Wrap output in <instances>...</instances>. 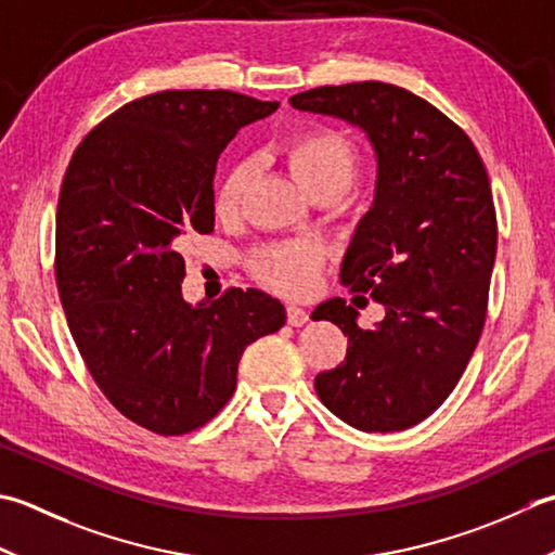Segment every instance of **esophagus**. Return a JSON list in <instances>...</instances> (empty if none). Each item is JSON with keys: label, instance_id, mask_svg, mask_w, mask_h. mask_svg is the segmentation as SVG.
Returning a JSON list of instances; mask_svg holds the SVG:
<instances>
[{"label": "esophagus", "instance_id": "34e87169", "mask_svg": "<svg viewBox=\"0 0 555 555\" xmlns=\"http://www.w3.org/2000/svg\"><path fill=\"white\" fill-rule=\"evenodd\" d=\"M286 320H288L291 327H302V324L310 320V314H308V310H302L298 306H288L286 308Z\"/></svg>", "mask_w": 555, "mask_h": 555}]
</instances>
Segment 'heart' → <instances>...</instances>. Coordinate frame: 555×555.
<instances>
[{
  "label": "heart",
  "instance_id": "1",
  "mask_svg": "<svg viewBox=\"0 0 555 555\" xmlns=\"http://www.w3.org/2000/svg\"><path fill=\"white\" fill-rule=\"evenodd\" d=\"M281 158L302 190L312 197L318 194H341L356 178L358 156L349 139L330 127H312L288 137L279 149ZM255 168L249 160H237L225 170L216 188V214L221 219H233L241 214L245 194L253 184ZM322 253L318 245L271 247L255 257L259 279L286 293H302L312 284Z\"/></svg>",
  "mask_w": 555,
  "mask_h": 555
}]
</instances>
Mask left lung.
<instances>
[{"label":"left lung","instance_id":"1","mask_svg":"<svg viewBox=\"0 0 555 555\" xmlns=\"http://www.w3.org/2000/svg\"><path fill=\"white\" fill-rule=\"evenodd\" d=\"M291 105L361 127L377 156L375 199L339 276L383 302L385 320L361 330L344 298L314 308L312 320L349 336L346 358L314 389L358 430L411 428L450 397L486 322L498 247L486 166L462 127L392 83L320 86Z\"/></svg>","mask_w":555,"mask_h":555}]
</instances>
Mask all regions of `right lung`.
Returning a JSON list of instances; mask_svg holds the SVG:
<instances>
[{"label":"right lung","mask_w":555,"mask_h":555,"mask_svg":"<svg viewBox=\"0 0 555 555\" xmlns=\"http://www.w3.org/2000/svg\"><path fill=\"white\" fill-rule=\"evenodd\" d=\"M276 101L158 91L93 127L64 172L54 279L69 332L119 414L158 436L204 426L235 392L237 363L286 310L257 288L182 300L184 235L214 231L216 160Z\"/></svg>","instance_id":"right-lung-1"}]
</instances>
